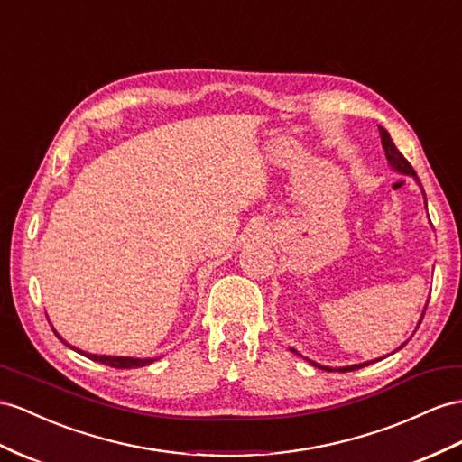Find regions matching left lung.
Wrapping results in <instances>:
<instances>
[{
  "label": "left lung",
  "instance_id": "8db88e82",
  "mask_svg": "<svg viewBox=\"0 0 462 462\" xmlns=\"http://www.w3.org/2000/svg\"><path fill=\"white\" fill-rule=\"evenodd\" d=\"M378 133H381V140H383V148H384V156H386V160H388V163L393 165L394 170H398L400 173H406V175H411V177H416V181L420 183V180H418V175H416V171H413V168L410 165V162L402 156V152L396 148V144L393 142V138H390V134L386 133V128H383V126H378ZM421 185V183H420ZM423 197H425V193H423ZM421 320H423V316L420 318V324H421ZM294 351V349H292ZM316 365V363H314ZM369 363H361V365H351V366H344V369H336V371H341V373H346V371H357V369H361V366H366ZM320 366V365H318ZM322 369H326V371H334V369H329V366H322Z\"/></svg>",
  "mask_w": 462,
  "mask_h": 462
}]
</instances>
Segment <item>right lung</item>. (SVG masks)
<instances>
[{
  "label": "right lung",
  "instance_id": "1",
  "mask_svg": "<svg viewBox=\"0 0 462 462\" xmlns=\"http://www.w3.org/2000/svg\"><path fill=\"white\" fill-rule=\"evenodd\" d=\"M60 337V336H58ZM88 355L89 359L103 363V365H109L113 369H138V366H146L150 363H153V359H133V357H109V355H89L86 351H79Z\"/></svg>",
  "mask_w": 462,
  "mask_h": 462
}]
</instances>
